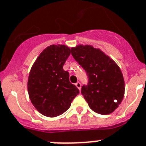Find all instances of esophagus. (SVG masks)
Returning a JSON list of instances; mask_svg holds the SVG:
<instances>
[{
  "label": "esophagus",
  "instance_id": "obj_1",
  "mask_svg": "<svg viewBox=\"0 0 146 146\" xmlns=\"http://www.w3.org/2000/svg\"><path fill=\"white\" fill-rule=\"evenodd\" d=\"M76 86L77 87H78V89L80 90V89H81V83L80 82H77L76 84Z\"/></svg>",
  "mask_w": 146,
  "mask_h": 146
}]
</instances>
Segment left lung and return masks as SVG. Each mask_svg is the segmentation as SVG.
<instances>
[{
	"label": "left lung",
	"mask_w": 146,
	"mask_h": 146,
	"mask_svg": "<svg viewBox=\"0 0 146 146\" xmlns=\"http://www.w3.org/2000/svg\"><path fill=\"white\" fill-rule=\"evenodd\" d=\"M75 60L87 73L88 84L82 87V94L96 113L109 115L120 104L125 83L120 68L110 56L91 45L71 48Z\"/></svg>",
	"instance_id": "obj_1"
}]
</instances>
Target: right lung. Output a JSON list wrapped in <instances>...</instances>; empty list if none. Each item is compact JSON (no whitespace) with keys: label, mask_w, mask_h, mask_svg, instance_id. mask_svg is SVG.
Returning <instances> with one entry per match:
<instances>
[{"label":"right lung","mask_w":146,"mask_h":146,"mask_svg":"<svg viewBox=\"0 0 146 146\" xmlns=\"http://www.w3.org/2000/svg\"><path fill=\"white\" fill-rule=\"evenodd\" d=\"M70 54L64 45H51L43 50L34 63L28 79V92L39 112L49 117L63 114L79 90L69 80L63 65Z\"/></svg>","instance_id":"obj_1"}]
</instances>
